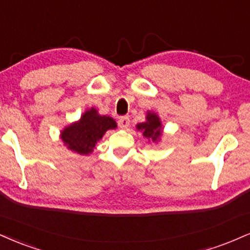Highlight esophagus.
<instances>
[{
	"mask_svg": "<svg viewBox=\"0 0 250 250\" xmlns=\"http://www.w3.org/2000/svg\"><path fill=\"white\" fill-rule=\"evenodd\" d=\"M129 123H130V120H129L128 116H121L117 121V125H119L120 128L127 129L129 127Z\"/></svg>",
	"mask_w": 250,
	"mask_h": 250,
	"instance_id": "esophagus-1",
	"label": "esophagus"
}]
</instances>
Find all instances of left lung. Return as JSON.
<instances>
[{
  "mask_svg": "<svg viewBox=\"0 0 250 250\" xmlns=\"http://www.w3.org/2000/svg\"><path fill=\"white\" fill-rule=\"evenodd\" d=\"M137 130L142 131L143 136L148 138L151 142H158L161 135L163 133L161 119L156 113L148 112L146 116V121L136 125Z\"/></svg>",
  "mask_w": 250,
  "mask_h": 250,
  "instance_id": "1",
  "label": "left lung"
}]
</instances>
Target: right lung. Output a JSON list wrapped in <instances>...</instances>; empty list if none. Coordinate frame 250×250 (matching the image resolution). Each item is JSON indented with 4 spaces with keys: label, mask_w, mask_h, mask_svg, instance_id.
Wrapping results in <instances>:
<instances>
[{
    "label": "right lung",
    "mask_w": 250,
    "mask_h": 250,
    "mask_svg": "<svg viewBox=\"0 0 250 250\" xmlns=\"http://www.w3.org/2000/svg\"><path fill=\"white\" fill-rule=\"evenodd\" d=\"M117 127L110 116L100 115L94 107L86 110L79 121L67 125L60 133V138L71 151L79 155H89L104 133Z\"/></svg>",
    "instance_id": "1"
}]
</instances>
